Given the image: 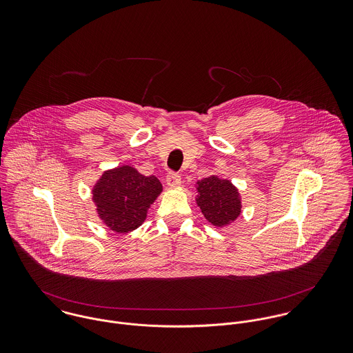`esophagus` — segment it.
I'll return each instance as SVG.
<instances>
[{
  "instance_id": "obj_1",
  "label": "esophagus",
  "mask_w": 353,
  "mask_h": 353,
  "mask_svg": "<svg viewBox=\"0 0 353 353\" xmlns=\"http://www.w3.org/2000/svg\"><path fill=\"white\" fill-rule=\"evenodd\" d=\"M165 182L170 188H178V186H181V176L175 172H170L165 178Z\"/></svg>"
}]
</instances>
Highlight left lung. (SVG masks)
Here are the masks:
<instances>
[{"mask_svg":"<svg viewBox=\"0 0 353 353\" xmlns=\"http://www.w3.org/2000/svg\"><path fill=\"white\" fill-rule=\"evenodd\" d=\"M196 202L203 217L214 227H225L242 213L239 190L228 179L210 175L196 183Z\"/></svg>","mask_w":353,"mask_h":353,"instance_id":"left-lung-1","label":"left lung"}]
</instances>
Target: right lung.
Instances as JSON below:
<instances>
[{
	"label": "right lung",
	"mask_w": 353,
	"mask_h": 353,
	"mask_svg": "<svg viewBox=\"0 0 353 353\" xmlns=\"http://www.w3.org/2000/svg\"><path fill=\"white\" fill-rule=\"evenodd\" d=\"M161 192L163 186L154 175L145 176L123 164L101 174L92 188V201L99 219L111 231L126 234L144 223Z\"/></svg>",
	"instance_id": "right-lung-1"
}]
</instances>
